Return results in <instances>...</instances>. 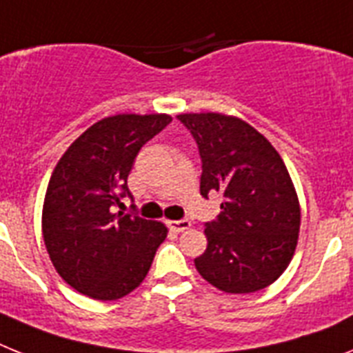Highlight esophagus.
<instances>
[{"instance_id":"1","label":"esophagus","mask_w":353,"mask_h":353,"mask_svg":"<svg viewBox=\"0 0 353 353\" xmlns=\"http://www.w3.org/2000/svg\"><path fill=\"white\" fill-rule=\"evenodd\" d=\"M168 227L174 232H183L191 227V222L189 220H171V222H168Z\"/></svg>"}]
</instances>
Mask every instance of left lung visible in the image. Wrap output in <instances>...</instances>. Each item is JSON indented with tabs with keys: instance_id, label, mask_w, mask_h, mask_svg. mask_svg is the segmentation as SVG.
Wrapping results in <instances>:
<instances>
[{
	"instance_id": "left-lung-1",
	"label": "left lung",
	"mask_w": 353,
	"mask_h": 353,
	"mask_svg": "<svg viewBox=\"0 0 353 353\" xmlns=\"http://www.w3.org/2000/svg\"><path fill=\"white\" fill-rule=\"evenodd\" d=\"M202 157L200 193L223 194L208 249L194 260L205 281L227 294L274 283L298 245L301 208L283 159L260 131L234 115L180 113Z\"/></svg>"
}]
</instances>
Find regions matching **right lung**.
Segmentation results:
<instances>
[{
  "label": "right lung",
  "instance_id": "obj_1",
  "mask_svg": "<svg viewBox=\"0 0 353 353\" xmlns=\"http://www.w3.org/2000/svg\"><path fill=\"white\" fill-rule=\"evenodd\" d=\"M170 122L168 113L104 117L54 168L43 202V240L57 274L77 292L115 301L144 281L168 227L117 209L130 194L137 153Z\"/></svg>",
  "mask_w": 353,
  "mask_h": 353
}]
</instances>
